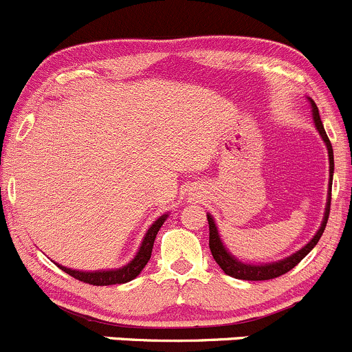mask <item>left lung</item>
<instances>
[{"instance_id":"obj_1","label":"left lung","mask_w":352,"mask_h":352,"mask_svg":"<svg viewBox=\"0 0 352 352\" xmlns=\"http://www.w3.org/2000/svg\"><path fill=\"white\" fill-rule=\"evenodd\" d=\"M311 104H312L314 122H316V127H317V131H319V134L322 135L324 142H326V146H327V153H329V175H331V183H329L327 206H326V213H324L322 225H320L319 232L316 233V236H314L312 240L309 241V243L305 245L304 248H300V250H298L297 253H294V255H290V256H287V258L280 260V262L268 263V265H245V263L238 262L235 256H232L228 252L225 250V247H223L220 236H218V230H217V226H214L213 218H211L210 214H206L208 225H210V250H211V255H213L214 262H217L218 265L221 267V270L225 272L226 275H230V277L240 278V280H270V278L280 277V275L287 274L289 270H292V268L296 267L297 263L300 262V260L304 258V256L307 255V253L311 252L314 247H316L317 241H319L320 236H322L324 230H326L329 211H331V190H332V173H334V154H332L331 141H329L326 131H324L322 120H320V116H319V109H317V105L314 104V100H311Z\"/></svg>"}]
</instances>
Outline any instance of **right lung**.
Instances as JSON below:
<instances>
[{
	"label": "right lung",
	"instance_id": "right-lung-1",
	"mask_svg": "<svg viewBox=\"0 0 352 352\" xmlns=\"http://www.w3.org/2000/svg\"><path fill=\"white\" fill-rule=\"evenodd\" d=\"M166 218H168V214H162L161 218H157V220L153 223V226L147 230L144 241H142L138 255H135L134 260H132L131 263H127L126 267L117 268V270H104V272H78V270H70V268L62 267V265L58 267L62 268L65 274H69L74 278H77V280L90 283V285H114V283L129 282L132 278L138 277V275L141 274L142 268L146 267V263L149 262L151 253H153L154 240H156L157 232H160V228L162 226V223H164Z\"/></svg>",
	"mask_w": 352,
	"mask_h": 352
}]
</instances>
